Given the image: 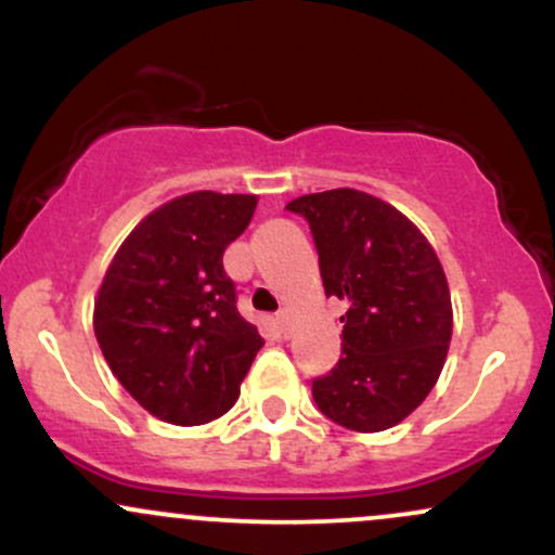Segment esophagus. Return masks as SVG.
I'll list each match as a JSON object with an SVG mask.
<instances>
[{
  "instance_id": "esophagus-1",
  "label": "esophagus",
  "mask_w": 555,
  "mask_h": 555,
  "mask_svg": "<svg viewBox=\"0 0 555 555\" xmlns=\"http://www.w3.org/2000/svg\"><path fill=\"white\" fill-rule=\"evenodd\" d=\"M276 326L286 336V331H289V313H286V310H279L276 313Z\"/></svg>"
}]
</instances>
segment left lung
I'll list each match as a JSON object with an SVG mask.
<instances>
[{"instance_id": "obj_1", "label": "left lung", "mask_w": 555, "mask_h": 555, "mask_svg": "<svg viewBox=\"0 0 555 555\" xmlns=\"http://www.w3.org/2000/svg\"><path fill=\"white\" fill-rule=\"evenodd\" d=\"M313 234L326 297L347 302L341 358L313 380L318 410L358 433L391 428L423 404L451 341V295L423 232L360 190L295 197Z\"/></svg>"}]
</instances>
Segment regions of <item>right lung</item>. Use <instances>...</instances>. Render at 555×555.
<instances>
[{"instance_id": "add662e5", "label": "right lung", "mask_w": 555, "mask_h": 555, "mask_svg": "<svg viewBox=\"0 0 555 555\" xmlns=\"http://www.w3.org/2000/svg\"><path fill=\"white\" fill-rule=\"evenodd\" d=\"M256 206V195L211 190L175 197L132 229L106 271L95 339L119 384L164 423L224 415L263 347L224 271Z\"/></svg>"}]
</instances>
